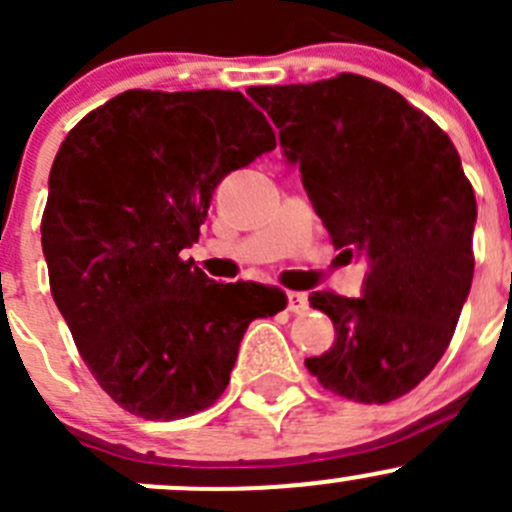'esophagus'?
Segmentation results:
<instances>
[{
  "mask_svg": "<svg viewBox=\"0 0 512 512\" xmlns=\"http://www.w3.org/2000/svg\"><path fill=\"white\" fill-rule=\"evenodd\" d=\"M287 309L292 314H304L309 309V297L304 292H287Z\"/></svg>",
  "mask_w": 512,
  "mask_h": 512,
  "instance_id": "esophagus-1",
  "label": "esophagus"
}]
</instances>
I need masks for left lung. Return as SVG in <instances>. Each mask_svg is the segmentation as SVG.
Masks as SVG:
<instances>
[{
  "label": "left lung",
  "mask_w": 512,
  "mask_h": 512,
  "mask_svg": "<svg viewBox=\"0 0 512 512\" xmlns=\"http://www.w3.org/2000/svg\"><path fill=\"white\" fill-rule=\"evenodd\" d=\"M247 94L280 128L334 247L369 262L361 297L309 294L334 322L329 352L304 359L309 374L361 404L409 394L451 344L473 282L476 195L456 146L366 76Z\"/></svg>",
  "instance_id": "left-lung-1"
}]
</instances>
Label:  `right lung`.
I'll use <instances>...</instances> for the list:
<instances>
[{
  "mask_svg": "<svg viewBox=\"0 0 512 512\" xmlns=\"http://www.w3.org/2000/svg\"><path fill=\"white\" fill-rule=\"evenodd\" d=\"M277 146L240 91H123L69 131L49 173L41 247L51 297L81 359L148 421L208 409L230 384L252 319L282 289L213 282L180 252L215 188Z\"/></svg>",
  "mask_w": 512,
  "mask_h": 512,
  "instance_id": "add662e5",
  "label": "right lung"
}]
</instances>
